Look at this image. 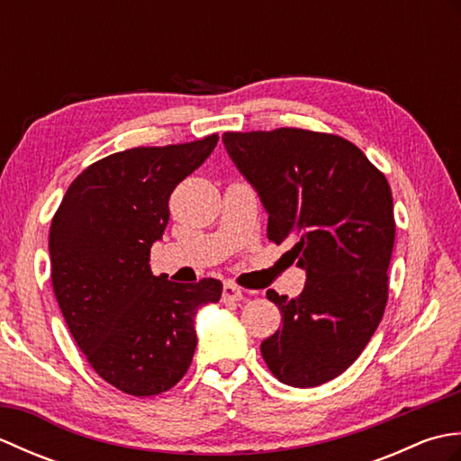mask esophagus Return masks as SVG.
<instances>
[{"instance_id": "34e87169", "label": "esophagus", "mask_w": 461, "mask_h": 461, "mask_svg": "<svg viewBox=\"0 0 461 461\" xmlns=\"http://www.w3.org/2000/svg\"><path fill=\"white\" fill-rule=\"evenodd\" d=\"M241 299H243V293L236 285H231V283H225L223 291H221V301L223 303H236V301H241Z\"/></svg>"}]
</instances>
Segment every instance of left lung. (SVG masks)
I'll use <instances>...</instances> for the list:
<instances>
[{
    "instance_id": "left-lung-1",
    "label": "left lung",
    "mask_w": 461,
    "mask_h": 461,
    "mask_svg": "<svg viewBox=\"0 0 461 461\" xmlns=\"http://www.w3.org/2000/svg\"><path fill=\"white\" fill-rule=\"evenodd\" d=\"M221 139L266 205L269 241H293L287 253L307 271L301 295L267 291L283 327L261 355L289 386L325 384L360 357L384 315L396 236L390 184L339 134L283 126Z\"/></svg>"
}]
</instances>
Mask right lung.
Listing matches in <instances>:
<instances>
[{
  "label": "right lung",
  "instance_id": "1",
  "mask_svg": "<svg viewBox=\"0 0 461 461\" xmlns=\"http://www.w3.org/2000/svg\"><path fill=\"white\" fill-rule=\"evenodd\" d=\"M218 139L104 156L77 176L51 220V281L67 327L96 375L131 396L178 384L198 342L195 312L221 297L218 279L174 283L149 266L170 194Z\"/></svg>",
  "mask_w": 461,
  "mask_h": 461
}]
</instances>
